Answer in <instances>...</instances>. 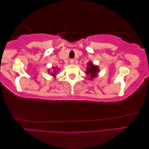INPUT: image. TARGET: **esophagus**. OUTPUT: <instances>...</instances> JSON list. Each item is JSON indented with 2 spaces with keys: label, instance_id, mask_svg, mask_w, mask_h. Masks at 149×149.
Listing matches in <instances>:
<instances>
[{
  "label": "esophagus",
  "instance_id": "34e87169",
  "mask_svg": "<svg viewBox=\"0 0 149 149\" xmlns=\"http://www.w3.org/2000/svg\"><path fill=\"white\" fill-rule=\"evenodd\" d=\"M70 63H71V64H73V63H74V60H73V59L70 60Z\"/></svg>",
  "mask_w": 149,
  "mask_h": 149
}]
</instances>
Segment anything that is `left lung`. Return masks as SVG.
Here are the masks:
<instances>
[{"label":"left lung","instance_id":"8db88e82","mask_svg":"<svg viewBox=\"0 0 149 149\" xmlns=\"http://www.w3.org/2000/svg\"><path fill=\"white\" fill-rule=\"evenodd\" d=\"M88 67H87V70L86 71V74L88 76L90 75L91 78H89V79L92 80V79H94L95 77H96L97 72H99V67L96 65H93V63H92L91 61L88 63Z\"/></svg>","mask_w":149,"mask_h":149}]
</instances>
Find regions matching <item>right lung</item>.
I'll use <instances>...</instances> for the list:
<instances>
[{"label": "right lung", "mask_w": 149, "mask_h": 149, "mask_svg": "<svg viewBox=\"0 0 149 149\" xmlns=\"http://www.w3.org/2000/svg\"><path fill=\"white\" fill-rule=\"evenodd\" d=\"M53 69H54V70H53V72L50 73V74H51V75H53V76H55V72H58L57 70H59V69H58V68H53ZM48 72H50V70H49Z\"/></svg>", "instance_id": "obj_1"}]
</instances>
